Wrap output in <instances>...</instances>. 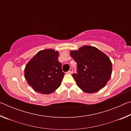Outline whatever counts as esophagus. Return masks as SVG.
Masks as SVG:
<instances>
[{
	"mask_svg": "<svg viewBox=\"0 0 131 131\" xmlns=\"http://www.w3.org/2000/svg\"><path fill=\"white\" fill-rule=\"evenodd\" d=\"M73 69H72V68H70V70H69L68 72V73L72 74V73H73Z\"/></svg>",
	"mask_w": 131,
	"mask_h": 131,
	"instance_id": "obj_1",
	"label": "esophagus"
}]
</instances>
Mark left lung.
I'll use <instances>...</instances> for the list:
<instances>
[{"label": "left lung", "instance_id": "left-lung-1", "mask_svg": "<svg viewBox=\"0 0 131 131\" xmlns=\"http://www.w3.org/2000/svg\"><path fill=\"white\" fill-rule=\"evenodd\" d=\"M70 55L77 62V73L72 74L77 85L84 92L94 93L106 85L112 73L109 58L97 48L84 46Z\"/></svg>", "mask_w": 131, "mask_h": 131}]
</instances>
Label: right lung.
<instances>
[{"mask_svg":"<svg viewBox=\"0 0 131 131\" xmlns=\"http://www.w3.org/2000/svg\"><path fill=\"white\" fill-rule=\"evenodd\" d=\"M59 53L52 49L40 51L26 64L25 78L33 90L42 94H50L61 85L64 76Z\"/></svg>","mask_w":131,"mask_h":131,"instance_id":"1","label":"right lung"}]
</instances>
